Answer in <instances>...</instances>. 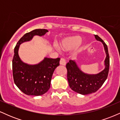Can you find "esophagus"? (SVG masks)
Segmentation results:
<instances>
[{"label": "esophagus", "instance_id": "obj_1", "mask_svg": "<svg viewBox=\"0 0 120 120\" xmlns=\"http://www.w3.org/2000/svg\"><path fill=\"white\" fill-rule=\"evenodd\" d=\"M60 64L62 65H66V61L64 58H61L60 60Z\"/></svg>", "mask_w": 120, "mask_h": 120}]
</instances>
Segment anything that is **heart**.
<instances>
[{
    "label": "heart",
    "instance_id": "heart-1",
    "mask_svg": "<svg viewBox=\"0 0 120 120\" xmlns=\"http://www.w3.org/2000/svg\"><path fill=\"white\" fill-rule=\"evenodd\" d=\"M81 38L78 35L69 37L60 43V47L63 50H71L77 47L81 42Z\"/></svg>",
    "mask_w": 120,
    "mask_h": 120
}]
</instances>
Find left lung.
<instances>
[{"label":"left lung","mask_w":120,"mask_h":120,"mask_svg":"<svg viewBox=\"0 0 120 120\" xmlns=\"http://www.w3.org/2000/svg\"><path fill=\"white\" fill-rule=\"evenodd\" d=\"M96 40L102 42L106 53L105 69L97 74L84 73L79 69L75 61L70 60L66 65L67 79L72 90L82 95H87L97 91L101 87L108 77L109 68V56L105 43L98 35H95Z\"/></svg>","instance_id":"left-lung-1"}]
</instances>
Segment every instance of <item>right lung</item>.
Returning a JSON list of instances; mask_svg holds the SVG:
<instances>
[{
  "mask_svg": "<svg viewBox=\"0 0 120 120\" xmlns=\"http://www.w3.org/2000/svg\"><path fill=\"white\" fill-rule=\"evenodd\" d=\"M48 30L35 29L27 33L19 40L14 49L12 60V71L15 83L22 93L27 95L39 96L50 88L53 71L59 65L60 59L46 57L38 64L28 65L21 60L18 53L22 43L29 41L34 35L42 36Z\"/></svg>",
  "mask_w": 120,
  "mask_h": 120,
  "instance_id": "right-lung-1",
  "label": "right lung"
}]
</instances>
